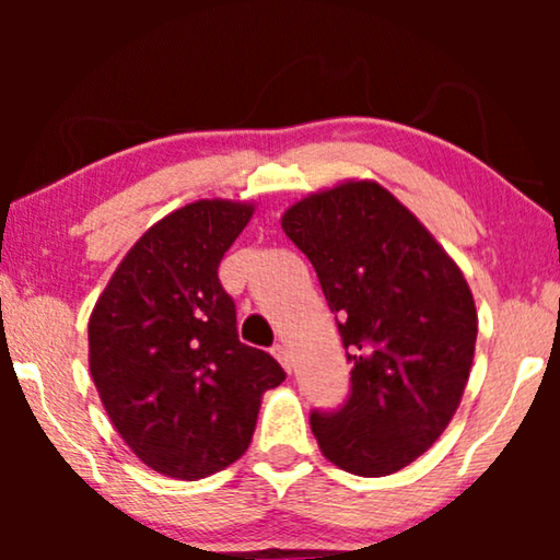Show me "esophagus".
I'll use <instances>...</instances> for the list:
<instances>
[{"instance_id": "34e87169", "label": "esophagus", "mask_w": 560, "mask_h": 560, "mask_svg": "<svg viewBox=\"0 0 560 560\" xmlns=\"http://www.w3.org/2000/svg\"><path fill=\"white\" fill-rule=\"evenodd\" d=\"M272 357L278 359V362H280L282 366H285L288 372L293 370V359H290V351H288L285 343H275V347H272Z\"/></svg>"}]
</instances>
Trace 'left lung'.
I'll return each instance as SVG.
<instances>
[{
  "label": "left lung",
  "instance_id": "1",
  "mask_svg": "<svg viewBox=\"0 0 560 560\" xmlns=\"http://www.w3.org/2000/svg\"><path fill=\"white\" fill-rule=\"evenodd\" d=\"M282 232L311 259L336 313L351 387L311 410L326 458L359 477L400 471L446 431L469 380L477 308L454 259L377 183L290 206Z\"/></svg>",
  "mask_w": 560,
  "mask_h": 560
}]
</instances>
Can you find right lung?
<instances>
[{
	"instance_id": "obj_1",
	"label": "right lung",
	"mask_w": 560,
	"mask_h": 560,
	"mask_svg": "<svg viewBox=\"0 0 560 560\" xmlns=\"http://www.w3.org/2000/svg\"><path fill=\"white\" fill-rule=\"evenodd\" d=\"M252 206L196 201L129 249L89 320V366L106 412L150 469L201 479L234 464L259 397L285 370L236 331L219 265Z\"/></svg>"
}]
</instances>
